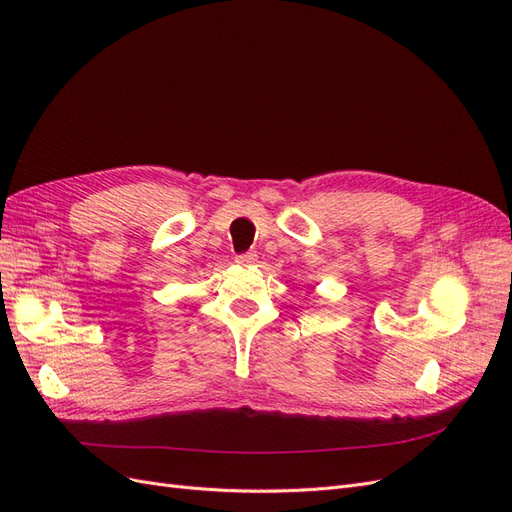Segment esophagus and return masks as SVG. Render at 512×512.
I'll return each mask as SVG.
<instances>
[{
	"mask_svg": "<svg viewBox=\"0 0 512 512\" xmlns=\"http://www.w3.org/2000/svg\"><path fill=\"white\" fill-rule=\"evenodd\" d=\"M256 260H258L256 252H245V254H239V256H237V262H239V265H254Z\"/></svg>",
	"mask_w": 512,
	"mask_h": 512,
	"instance_id": "34e87169",
	"label": "esophagus"
}]
</instances>
